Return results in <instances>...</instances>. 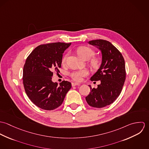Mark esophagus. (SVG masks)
I'll return each instance as SVG.
<instances>
[{"label": "esophagus", "mask_w": 149, "mask_h": 149, "mask_svg": "<svg viewBox=\"0 0 149 149\" xmlns=\"http://www.w3.org/2000/svg\"><path fill=\"white\" fill-rule=\"evenodd\" d=\"M80 85V84L79 83H72V86H76V85Z\"/></svg>", "instance_id": "34e87169"}]
</instances>
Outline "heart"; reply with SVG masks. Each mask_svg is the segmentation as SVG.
Instances as JSON below:
<instances>
[{
	"instance_id": "b5f03b06",
	"label": "heart",
	"mask_w": 149,
	"mask_h": 149,
	"mask_svg": "<svg viewBox=\"0 0 149 149\" xmlns=\"http://www.w3.org/2000/svg\"><path fill=\"white\" fill-rule=\"evenodd\" d=\"M77 53L80 57L85 60H89V63L91 66L95 69H98L101 65V59L99 57H93L95 54V51L88 46H80L77 49ZM68 54H65L62 59L63 64H65L66 61ZM89 73L88 70L83 69L80 70H73L69 73L70 77L76 81H81L83 80V77L88 76Z\"/></svg>"
}]
</instances>
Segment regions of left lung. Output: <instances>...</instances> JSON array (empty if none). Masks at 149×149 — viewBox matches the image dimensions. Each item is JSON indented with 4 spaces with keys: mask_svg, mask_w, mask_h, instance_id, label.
<instances>
[{
    "mask_svg": "<svg viewBox=\"0 0 149 149\" xmlns=\"http://www.w3.org/2000/svg\"><path fill=\"white\" fill-rule=\"evenodd\" d=\"M89 43L96 46L102 53V63L91 81L100 80L97 88H91L85 97L87 103L95 108L110 105L120 95L124 85L126 72L124 58L120 51L112 43L104 40H96Z\"/></svg>",
    "mask_w": 149,
    "mask_h": 149,
    "instance_id": "1",
    "label": "left lung"
}]
</instances>
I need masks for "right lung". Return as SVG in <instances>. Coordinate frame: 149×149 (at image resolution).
Listing matches in <instances>:
<instances>
[{
  "instance_id": "right-lung-1",
  "label": "right lung",
  "mask_w": 149,
  "mask_h": 149,
  "mask_svg": "<svg viewBox=\"0 0 149 149\" xmlns=\"http://www.w3.org/2000/svg\"><path fill=\"white\" fill-rule=\"evenodd\" d=\"M71 43H49L36 47L27 57L23 70V83L30 100L45 110L60 106L72 87L70 82L53 83L54 72L61 67L63 53Z\"/></svg>"
}]
</instances>
